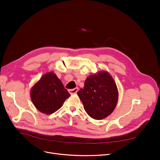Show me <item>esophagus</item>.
<instances>
[{"label":"esophagus","instance_id":"34e87169","mask_svg":"<svg viewBox=\"0 0 160 160\" xmlns=\"http://www.w3.org/2000/svg\"><path fill=\"white\" fill-rule=\"evenodd\" d=\"M79 91V88H75V89H69V93H70L71 95H72V94H76V93H77V91Z\"/></svg>","mask_w":160,"mask_h":160}]
</instances>
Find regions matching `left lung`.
<instances>
[{
  "label": "left lung",
  "instance_id": "obj_1",
  "mask_svg": "<svg viewBox=\"0 0 160 160\" xmlns=\"http://www.w3.org/2000/svg\"><path fill=\"white\" fill-rule=\"evenodd\" d=\"M84 109L91 118L103 119L112 113L118 102L117 85L109 72L100 71L86 79L83 89L77 92Z\"/></svg>",
  "mask_w": 160,
  "mask_h": 160
}]
</instances>
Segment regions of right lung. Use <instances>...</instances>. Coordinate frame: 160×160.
<instances>
[{"instance_id":"obj_1","label":"right lung","mask_w":160,"mask_h":160,"mask_svg":"<svg viewBox=\"0 0 160 160\" xmlns=\"http://www.w3.org/2000/svg\"><path fill=\"white\" fill-rule=\"evenodd\" d=\"M30 96L37 110L50 115L59 109L71 95L56 74L49 72L43 75L32 87Z\"/></svg>"}]
</instances>
